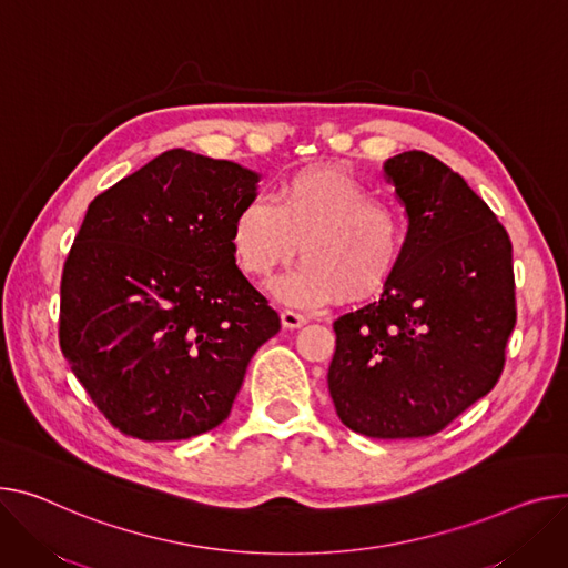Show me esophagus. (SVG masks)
I'll return each instance as SVG.
<instances>
[{"mask_svg":"<svg viewBox=\"0 0 568 568\" xmlns=\"http://www.w3.org/2000/svg\"><path fill=\"white\" fill-rule=\"evenodd\" d=\"M306 322H308V320H306L304 315H298V313H294V311H283V313H281V324H283V328H301Z\"/></svg>","mask_w":568,"mask_h":568,"instance_id":"obj_1","label":"esophagus"}]
</instances>
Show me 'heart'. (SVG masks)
<instances>
[{"label": "heart", "mask_w": 568, "mask_h": 568, "mask_svg": "<svg viewBox=\"0 0 568 568\" xmlns=\"http://www.w3.org/2000/svg\"><path fill=\"white\" fill-rule=\"evenodd\" d=\"M276 206L246 199L231 223V246L244 274L272 276L298 248L292 272L272 283L290 306H322L337 294L361 301L395 274L406 248V219L388 203L372 201L354 175L331 166L304 169L281 180Z\"/></svg>", "instance_id": "1"}]
</instances>
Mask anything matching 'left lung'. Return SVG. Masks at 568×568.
I'll return each mask as SVG.
<instances>
[{
	"mask_svg": "<svg viewBox=\"0 0 568 568\" xmlns=\"http://www.w3.org/2000/svg\"><path fill=\"white\" fill-rule=\"evenodd\" d=\"M408 219L379 301L337 317L328 393L369 438H423L490 393L516 324L511 242L468 182L408 150L384 164Z\"/></svg>",
	"mask_w": 568,
	"mask_h": 568,
	"instance_id": "obj_1",
	"label": "left lung"
}]
</instances>
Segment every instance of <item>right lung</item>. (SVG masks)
Wrapping results in <instances>:
<instances>
[{
	"mask_svg": "<svg viewBox=\"0 0 568 568\" xmlns=\"http://www.w3.org/2000/svg\"><path fill=\"white\" fill-rule=\"evenodd\" d=\"M260 173L166 150L93 199L61 278V352L104 418L182 440L231 415L253 354L281 331L240 272L237 207Z\"/></svg>",
	"mask_w": 568,
	"mask_h": 568,
	"instance_id": "1",
	"label": "right lung"
}]
</instances>
